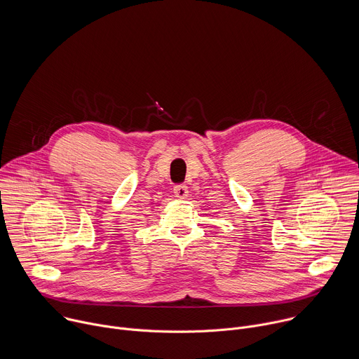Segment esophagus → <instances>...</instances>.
I'll use <instances>...</instances> for the list:
<instances>
[{"label": "esophagus", "instance_id": "obj_1", "mask_svg": "<svg viewBox=\"0 0 359 359\" xmlns=\"http://www.w3.org/2000/svg\"><path fill=\"white\" fill-rule=\"evenodd\" d=\"M173 193H175V196H176L177 198H186V197H187V193H189V189H187V186H184V184H177V186H175Z\"/></svg>", "mask_w": 359, "mask_h": 359}]
</instances>
